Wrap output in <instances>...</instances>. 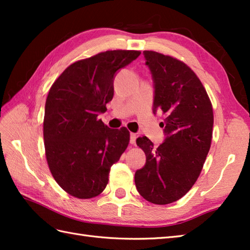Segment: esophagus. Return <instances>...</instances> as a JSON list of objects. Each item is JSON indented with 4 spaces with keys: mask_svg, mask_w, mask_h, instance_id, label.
<instances>
[{
    "mask_svg": "<svg viewBox=\"0 0 250 250\" xmlns=\"http://www.w3.org/2000/svg\"><path fill=\"white\" fill-rule=\"evenodd\" d=\"M136 141V134L135 133H130V144L134 145Z\"/></svg>",
    "mask_w": 250,
    "mask_h": 250,
    "instance_id": "1",
    "label": "esophagus"
}]
</instances>
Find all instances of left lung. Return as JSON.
<instances>
[{"instance_id": "1", "label": "left lung", "mask_w": 250, "mask_h": 250, "mask_svg": "<svg viewBox=\"0 0 250 250\" xmlns=\"http://www.w3.org/2000/svg\"><path fill=\"white\" fill-rule=\"evenodd\" d=\"M153 82L152 111L166 116V139L159 147L146 136L136 140L146 163L135 172L139 193L153 204L179 200L192 188L209 151L213 107L203 84L184 62L156 51H143Z\"/></svg>"}]
</instances>
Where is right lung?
<instances>
[{"label":"right lung","mask_w":250,"mask_h":250,"mask_svg":"<svg viewBox=\"0 0 250 250\" xmlns=\"http://www.w3.org/2000/svg\"><path fill=\"white\" fill-rule=\"evenodd\" d=\"M140 55L110 50L77 61L49 90L44 116L47 163L58 185L75 198L102 192L111 166L129 145L126 128L110 129L98 116L114 97L117 72Z\"/></svg>","instance_id":"obj_1"}]
</instances>
